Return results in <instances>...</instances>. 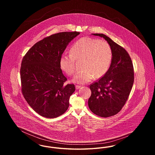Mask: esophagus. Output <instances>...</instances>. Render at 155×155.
<instances>
[{"label": "esophagus", "mask_w": 155, "mask_h": 155, "mask_svg": "<svg viewBox=\"0 0 155 155\" xmlns=\"http://www.w3.org/2000/svg\"><path fill=\"white\" fill-rule=\"evenodd\" d=\"M75 88H76V89H78L81 88V85H75Z\"/></svg>", "instance_id": "1"}]
</instances>
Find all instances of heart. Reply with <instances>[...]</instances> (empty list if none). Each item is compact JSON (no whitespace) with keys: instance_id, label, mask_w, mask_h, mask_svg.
<instances>
[{"instance_id":"obj_1","label":"heart","mask_w":155,"mask_h":155,"mask_svg":"<svg viewBox=\"0 0 155 155\" xmlns=\"http://www.w3.org/2000/svg\"><path fill=\"white\" fill-rule=\"evenodd\" d=\"M70 53L63 54L60 59L61 69L68 75L75 71V61H82L81 71L74 76L73 81L85 84L103 77L107 73L113 59V51L105 41L84 37L71 45Z\"/></svg>"}]
</instances>
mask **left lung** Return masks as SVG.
<instances>
[{"label": "left lung", "instance_id": "obj_1", "mask_svg": "<svg viewBox=\"0 0 155 155\" xmlns=\"http://www.w3.org/2000/svg\"><path fill=\"white\" fill-rule=\"evenodd\" d=\"M93 35L102 37L110 44L113 59L107 73L89 85V107L97 116L108 117L118 113L128 100L134 81V67L124 48L103 34Z\"/></svg>", "mask_w": 155, "mask_h": 155}]
</instances>
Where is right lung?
Listing matches in <instances>:
<instances>
[{"mask_svg":"<svg viewBox=\"0 0 155 155\" xmlns=\"http://www.w3.org/2000/svg\"><path fill=\"white\" fill-rule=\"evenodd\" d=\"M79 32H62L37 42L22 58L20 78L22 95L39 115L58 117L66 111L74 84H65L59 61L67 46Z\"/></svg>","mask_w":155,"mask_h":155,"instance_id":"1","label":"right lung"}]
</instances>
